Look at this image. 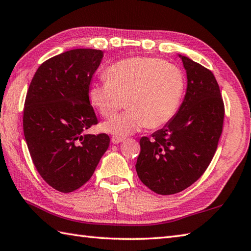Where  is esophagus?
Returning <instances> with one entry per match:
<instances>
[{"mask_svg": "<svg viewBox=\"0 0 251 251\" xmlns=\"http://www.w3.org/2000/svg\"><path fill=\"white\" fill-rule=\"evenodd\" d=\"M111 141L114 145H117V144H121L122 141H124V138H122V137H117V136H113L111 138Z\"/></svg>", "mask_w": 251, "mask_h": 251, "instance_id": "34e87169", "label": "esophagus"}]
</instances>
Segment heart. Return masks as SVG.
Masks as SVG:
<instances>
[{"mask_svg": "<svg viewBox=\"0 0 251 251\" xmlns=\"http://www.w3.org/2000/svg\"><path fill=\"white\" fill-rule=\"evenodd\" d=\"M104 76L106 81L89 87L88 97L104 117L115 114L125 100L128 110L102 124L103 130L117 136L165 125L175 115L185 90L183 72L154 57L124 58L107 67Z\"/></svg>", "mask_w": 251, "mask_h": 251, "instance_id": "b5f03b06", "label": "heart"}]
</instances>
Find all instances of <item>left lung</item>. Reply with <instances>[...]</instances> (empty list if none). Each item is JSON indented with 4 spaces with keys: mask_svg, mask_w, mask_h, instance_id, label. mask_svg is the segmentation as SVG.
<instances>
[{
    "mask_svg": "<svg viewBox=\"0 0 251 251\" xmlns=\"http://www.w3.org/2000/svg\"><path fill=\"white\" fill-rule=\"evenodd\" d=\"M187 75L184 101L151 138L140 139L138 177L159 195L183 191L204 173L222 134L224 103L212 72L180 55Z\"/></svg>",
    "mask_w": 251,
    "mask_h": 251,
    "instance_id": "1",
    "label": "left lung"
}]
</instances>
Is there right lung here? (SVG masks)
<instances>
[{"mask_svg":"<svg viewBox=\"0 0 251 251\" xmlns=\"http://www.w3.org/2000/svg\"><path fill=\"white\" fill-rule=\"evenodd\" d=\"M103 52L74 49L37 70L24 107V135L39 174L61 193L86 184L109 148L106 134L83 135L98 124L88 90Z\"/></svg>","mask_w":251,"mask_h":251,"instance_id":"right-lung-1","label":"right lung"}]
</instances>
